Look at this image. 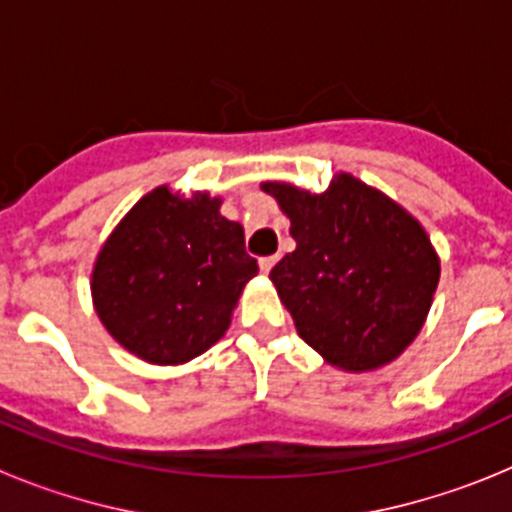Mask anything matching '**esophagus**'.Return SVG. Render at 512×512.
Here are the masks:
<instances>
[{"mask_svg": "<svg viewBox=\"0 0 512 512\" xmlns=\"http://www.w3.org/2000/svg\"><path fill=\"white\" fill-rule=\"evenodd\" d=\"M274 264H277V256H266V259L259 261V269L264 271V274H269V271L274 269Z\"/></svg>", "mask_w": 512, "mask_h": 512, "instance_id": "esophagus-1", "label": "esophagus"}]
</instances>
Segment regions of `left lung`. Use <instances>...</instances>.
<instances>
[{
    "label": "left lung",
    "mask_w": 512,
    "mask_h": 512,
    "mask_svg": "<svg viewBox=\"0 0 512 512\" xmlns=\"http://www.w3.org/2000/svg\"><path fill=\"white\" fill-rule=\"evenodd\" d=\"M261 189L297 243L269 279L302 341L343 372L392 364L418 338L441 277L423 225L346 171L320 194L289 182Z\"/></svg>",
    "instance_id": "left-lung-1"
}]
</instances>
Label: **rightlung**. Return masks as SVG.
I'll list each match as a JSON object with an SVG mask.
<instances>
[{
	"label": "right lung",
	"mask_w": 512,
	"mask_h": 512,
	"mask_svg": "<svg viewBox=\"0 0 512 512\" xmlns=\"http://www.w3.org/2000/svg\"><path fill=\"white\" fill-rule=\"evenodd\" d=\"M210 192L151 189L115 225L92 269L99 320L125 351L158 366L205 354L228 330L259 264L241 223Z\"/></svg>",
	"instance_id": "1"
}]
</instances>
